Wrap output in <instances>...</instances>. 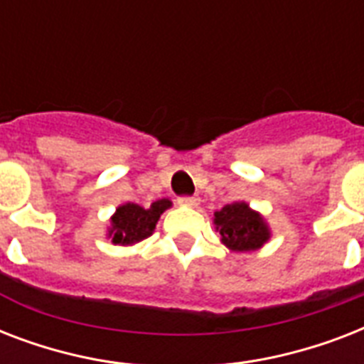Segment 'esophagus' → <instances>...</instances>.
Listing matches in <instances>:
<instances>
[{"mask_svg":"<svg viewBox=\"0 0 364 364\" xmlns=\"http://www.w3.org/2000/svg\"><path fill=\"white\" fill-rule=\"evenodd\" d=\"M179 202L185 205H191V208H194V205H198L200 198L198 196H181V198H179Z\"/></svg>","mask_w":364,"mask_h":364,"instance_id":"34e87169","label":"esophagus"}]
</instances>
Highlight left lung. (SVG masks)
I'll return each mask as SVG.
<instances>
[{
    "label": "left lung",
    "mask_w": 364,
    "mask_h": 364,
    "mask_svg": "<svg viewBox=\"0 0 364 364\" xmlns=\"http://www.w3.org/2000/svg\"><path fill=\"white\" fill-rule=\"evenodd\" d=\"M215 227L223 243L232 251H253L270 238L268 227L257 211L245 202L227 204L215 211Z\"/></svg>",
    "instance_id": "left-lung-1"
}]
</instances>
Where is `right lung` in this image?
I'll use <instances>...</instances> for the list:
<instances>
[{"mask_svg": "<svg viewBox=\"0 0 364 364\" xmlns=\"http://www.w3.org/2000/svg\"><path fill=\"white\" fill-rule=\"evenodd\" d=\"M171 205L170 200H159L153 202L151 208H141L137 204L121 205L117 213L111 217L109 236H113V243L130 245V243L141 242L153 234L159 217Z\"/></svg>", "mask_w": 364, "mask_h": 364, "instance_id": "add662e5", "label": "right lung"}]
</instances>
